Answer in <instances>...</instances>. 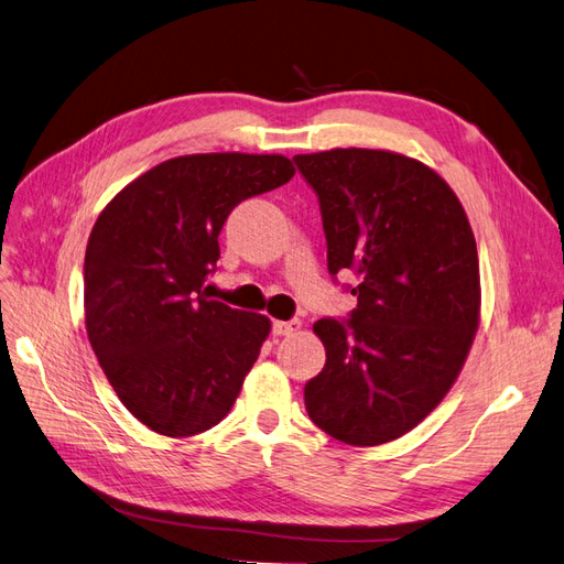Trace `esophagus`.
Here are the masks:
<instances>
[{"instance_id": "esophagus-1", "label": "esophagus", "mask_w": 564, "mask_h": 564, "mask_svg": "<svg viewBox=\"0 0 564 564\" xmlns=\"http://www.w3.org/2000/svg\"><path fill=\"white\" fill-rule=\"evenodd\" d=\"M301 329V319H275L272 322V334L275 336H292Z\"/></svg>"}]
</instances>
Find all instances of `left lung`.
Here are the masks:
<instances>
[{
  "label": "left lung",
  "instance_id": "obj_1",
  "mask_svg": "<svg viewBox=\"0 0 564 564\" xmlns=\"http://www.w3.org/2000/svg\"><path fill=\"white\" fill-rule=\"evenodd\" d=\"M319 202L327 268L350 270L348 317H322L324 369L303 388L311 421L373 447L429 416L466 362L480 265L464 207L433 169L386 150L294 158Z\"/></svg>",
  "mask_w": 564,
  "mask_h": 564
}]
</instances>
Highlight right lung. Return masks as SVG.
Instances as JSON below:
<instances>
[{"mask_svg": "<svg viewBox=\"0 0 564 564\" xmlns=\"http://www.w3.org/2000/svg\"><path fill=\"white\" fill-rule=\"evenodd\" d=\"M292 176L282 155L174 158L98 216L84 256L87 334L117 398L155 433L209 431L240 395L270 319L209 301L204 282L230 212Z\"/></svg>", "mask_w": 564, "mask_h": 564, "instance_id": "right-lung-1", "label": "right lung"}]
</instances>
